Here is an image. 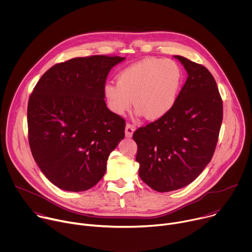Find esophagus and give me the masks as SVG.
Wrapping results in <instances>:
<instances>
[{
	"mask_svg": "<svg viewBox=\"0 0 252 252\" xmlns=\"http://www.w3.org/2000/svg\"><path fill=\"white\" fill-rule=\"evenodd\" d=\"M134 129H135V126L130 124V123H127L126 126V135L127 137H130L132 135Z\"/></svg>",
	"mask_w": 252,
	"mask_h": 252,
	"instance_id": "obj_1",
	"label": "esophagus"
}]
</instances>
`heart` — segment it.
Returning a JSON list of instances; mask_svg holds the SVG:
<instances>
[{
  "label": "heart",
  "instance_id": "obj_1",
  "mask_svg": "<svg viewBox=\"0 0 252 252\" xmlns=\"http://www.w3.org/2000/svg\"><path fill=\"white\" fill-rule=\"evenodd\" d=\"M183 80L184 70L174 60L148 59L123 70L117 86H105L104 94L115 114L126 113L132 100L139 116L155 121L172 109Z\"/></svg>",
  "mask_w": 252,
  "mask_h": 252
}]
</instances>
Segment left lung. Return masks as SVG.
Returning a JSON list of instances; mask_svg holds the SVG:
<instances>
[{
	"label": "left lung",
	"instance_id": "8db88e82",
	"mask_svg": "<svg viewBox=\"0 0 252 252\" xmlns=\"http://www.w3.org/2000/svg\"><path fill=\"white\" fill-rule=\"evenodd\" d=\"M189 77L172 109L162 118L138 127V174L159 192L182 189L211 160L222 123V99L214 78L202 64L175 56Z\"/></svg>",
	"mask_w": 252,
	"mask_h": 252
}]
</instances>
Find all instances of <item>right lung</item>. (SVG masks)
<instances>
[{
  "label": "right lung",
  "mask_w": 252,
  "mask_h": 252,
  "mask_svg": "<svg viewBox=\"0 0 252 252\" xmlns=\"http://www.w3.org/2000/svg\"><path fill=\"white\" fill-rule=\"evenodd\" d=\"M119 56L96 55L56 63L33 88L28 103L32 155L49 181L67 191L94 187L110 154L125 137L126 121L103 97Z\"/></svg>",
  "instance_id": "1"
}]
</instances>
